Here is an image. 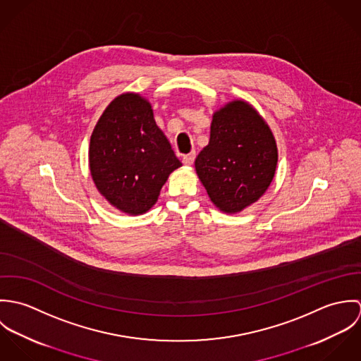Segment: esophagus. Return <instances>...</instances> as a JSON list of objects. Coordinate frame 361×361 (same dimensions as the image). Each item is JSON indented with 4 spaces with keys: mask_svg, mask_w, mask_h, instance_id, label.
<instances>
[{
    "mask_svg": "<svg viewBox=\"0 0 361 361\" xmlns=\"http://www.w3.org/2000/svg\"><path fill=\"white\" fill-rule=\"evenodd\" d=\"M195 158H196V153L192 152L190 154L183 155V162H185L186 165H192V164L195 162Z\"/></svg>",
    "mask_w": 361,
    "mask_h": 361,
    "instance_id": "34e87169",
    "label": "esophagus"
}]
</instances>
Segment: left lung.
Instances as JSON below:
<instances>
[{"label":"left lung","mask_w":361,"mask_h":361,"mask_svg":"<svg viewBox=\"0 0 361 361\" xmlns=\"http://www.w3.org/2000/svg\"><path fill=\"white\" fill-rule=\"evenodd\" d=\"M276 162V143L268 125L252 105L238 100L214 114L209 143L195 165L211 202L235 214L264 195Z\"/></svg>","instance_id":"obj_1"}]
</instances>
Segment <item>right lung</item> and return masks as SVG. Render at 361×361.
Here are the masks:
<instances>
[{"mask_svg": "<svg viewBox=\"0 0 361 361\" xmlns=\"http://www.w3.org/2000/svg\"><path fill=\"white\" fill-rule=\"evenodd\" d=\"M89 162L99 192L130 215L154 206L168 175L182 165L157 126L152 105L133 93L104 111L90 137Z\"/></svg>", "mask_w": 361, "mask_h": 361, "instance_id": "obj_1", "label": "right lung"}]
</instances>
